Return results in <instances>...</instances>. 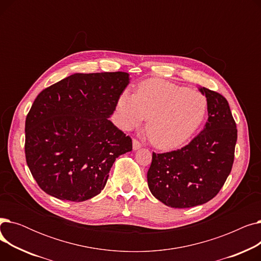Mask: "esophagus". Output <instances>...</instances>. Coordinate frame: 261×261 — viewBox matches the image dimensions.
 Here are the masks:
<instances>
[{"mask_svg": "<svg viewBox=\"0 0 261 261\" xmlns=\"http://www.w3.org/2000/svg\"><path fill=\"white\" fill-rule=\"evenodd\" d=\"M132 147H133V150H139V149L142 147V144H141L139 141L133 140V142H132Z\"/></svg>", "mask_w": 261, "mask_h": 261, "instance_id": "esophagus-1", "label": "esophagus"}]
</instances>
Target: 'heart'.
Returning <instances> with one entry per match:
<instances>
[{
    "label": "heart",
    "instance_id": "b5f03b06",
    "mask_svg": "<svg viewBox=\"0 0 261 261\" xmlns=\"http://www.w3.org/2000/svg\"><path fill=\"white\" fill-rule=\"evenodd\" d=\"M116 110L121 128H135L148 118L146 131L153 146L171 150L186 143L201 126L207 100L197 91L149 79L140 85L135 95L123 92Z\"/></svg>",
    "mask_w": 261,
    "mask_h": 261
}]
</instances>
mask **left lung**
Masks as SVG:
<instances>
[{
	"label": "left lung",
	"instance_id": "obj_1",
	"mask_svg": "<svg viewBox=\"0 0 261 261\" xmlns=\"http://www.w3.org/2000/svg\"><path fill=\"white\" fill-rule=\"evenodd\" d=\"M206 97L208 119L188 145L166 153L152 154L148 187L162 203L188 208L212 200L224 185L234 163L236 122L221 94L198 88Z\"/></svg>",
	"mask_w": 261,
	"mask_h": 261
}]
</instances>
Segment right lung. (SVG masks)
Instances as JSON below:
<instances>
[{
  "mask_svg": "<svg viewBox=\"0 0 261 261\" xmlns=\"http://www.w3.org/2000/svg\"><path fill=\"white\" fill-rule=\"evenodd\" d=\"M129 74L76 73L41 92L25 121V156L40 188L82 202L105 188L115 160L132 141L110 116Z\"/></svg>",
  "mask_w": 261,
  "mask_h": 261,
  "instance_id": "add662e5",
  "label": "right lung"
}]
</instances>
